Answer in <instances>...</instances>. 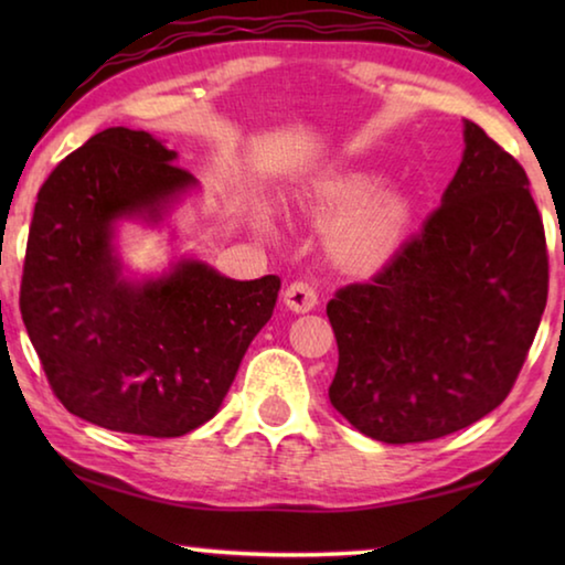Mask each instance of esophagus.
<instances>
[{
    "instance_id": "34e87169",
    "label": "esophagus",
    "mask_w": 565,
    "mask_h": 565,
    "mask_svg": "<svg viewBox=\"0 0 565 565\" xmlns=\"http://www.w3.org/2000/svg\"><path fill=\"white\" fill-rule=\"evenodd\" d=\"M284 303L289 306V309L296 311V313H306V311H311L313 306L319 303V294H317V289H313L311 284L294 281V284L286 286Z\"/></svg>"
}]
</instances>
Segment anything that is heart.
Returning <instances> with one entry per match:
<instances>
[{"label":"heart","mask_w":565,"mask_h":565,"mask_svg":"<svg viewBox=\"0 0 565 565\" xmlns=\"http://www.w3.org/2000/svg\"><path fill=\"white\" fill-rule=\"evenodd\" d=\"M376 174L353 171L321 181L311 191V206L319 214L343 218L337 228V252L351 264H379L394 252L411 224V202L388 191L381 194Z\"/></svg>","instance_id":"obj_1"}]
</instances>
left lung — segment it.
<instances>
[{"mask_svg": "<svg viewBox=\"0 0 565 565\" xmlns=\"http://www.w3.org/2000/svg\"><path fill=\"white\" fill-rule=\"evenodd\" d=\"M441 206L366 284L329 301L333 408L363 436L420 444L476 424L519 379L548 299V252L523 167L466 121Z\"/></svg>", "mask_w": 565, "mask_h": 565, "instance_id": "left-lung-1", "label": "left lung"}]
</instances>
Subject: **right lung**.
<instances>
[{"mask_svg": "<svg viewBox=\"0 0 565 565\" xmlns=\"http://www.w3.org/2000/svg\"><path fill=\"white\" fill-rule=\"evenodd\" d=\"M174 159L149 131L111 127L36 194L19 309L54 396L109 431L174 438L214 418L281 289L274 274L234 281L202 262L124 279L114 224L159 222L196 184Z\"/></svg>", "mask_w": 565, "mask_h": 565, "instance_id": "obj_1", "label": "right lung"}]
</instances>
